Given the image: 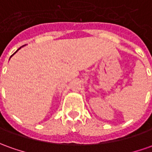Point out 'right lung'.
I'll return each mask as SVG.
<instances>
[{"instance_id": "obj_1", "label": "right lung", "mask_w": 152, "mask_h": 152, "mask_svg": "<svg viewBox=\"0 0 152 152\" xmlns=\"http://www.w3.org/2000/svg\"><path fill=\"white\" fill-rule=\"evenodd\" d=\"M20 48H19L18 50H16V51H15V53H16V52H17V51H18V50H20ZM14 54H15V53H14ZM13 54H12V55H13ZM12 55H11V56H12ZM11 56H10V57H11Z\"/></svg>"}]
</instances>
